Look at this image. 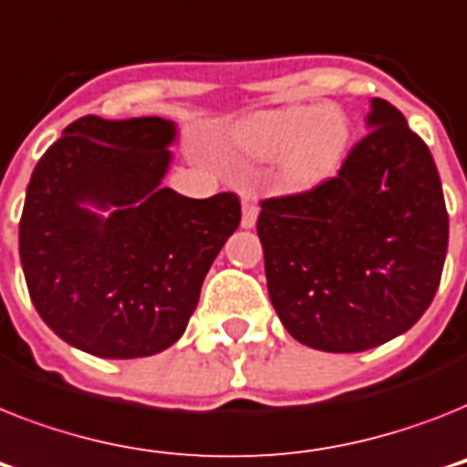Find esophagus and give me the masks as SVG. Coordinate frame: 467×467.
<instances>
[{"instance_id":"34e87169","label":"esophagus","mask_w":467,"mask_h":467,"mask_svg":"<svg viewBox=\"0 0 467 467\" xmlns=\"http://www.w3.org/2000/svg\"><path fill=\"white\" fill-rule=\"evenodd\" d=\"M256 218H259V203L252 196H244L242 199V227H254Z\"/></svg>"}]
</instances>
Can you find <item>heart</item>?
I'll return each instance as SVG.
<instances>
[{
    "label": "heart",
    "mask_w": 467,
    "mask_h": 467,
    "mask_svg": "<svg viewBox=\"0 0 467 467\" xmlns=\"http://www.w3.org/2000/svg\"><path fill=\"white\" fill-rule=\"evenodd\" d=\"M348 146V119L333 105H290L264 112L242 134L256 161H278L287 180L314 182L338 165Z\"/></svg>",
    "instance_id": "obj_1"
}]
</instances>
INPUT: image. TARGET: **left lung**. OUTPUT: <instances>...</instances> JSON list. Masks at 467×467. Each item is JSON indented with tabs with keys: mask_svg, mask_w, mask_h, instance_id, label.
<instances>
[{
	"mask_svg": "<svg viewBox=\"0 0 467 467\" xmlns=\"http://www.w3.org/2000/svg\"><path fill=\"white\" fill-rule=\"evenodd\" d=\"M338 174L261 201L271 302L287 333L326 352H362L405 333L441 280L449 213L427 143L374 98Z\"/></svg>",
	"mask_w": 467,
	"mask_h": 467,
	"instance_id": "8db88e82",
	"label": "left lung"
}]
</instances>
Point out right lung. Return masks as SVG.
Returning <instances> with one entry per match:
<instances>
[{"mask_svg": "<svg viewBox=\"0 0 467 467\" xmlns=\"http://www.w3.org/2000/svg\"><path fill=\"white\" fill-rule=\"evenodd\" d=\"M172 139L162 117L86 115L30 177L18 223L30 299L59 338L96 358H148L180 338L240 225L233 192L187 199L161 187ZM86 200L118 211L100 219Z\"/></svg>", "mask_w": 467, "mask_h": 467, "instance_id": "obj_1", "label": "right lung"}]
</instances>
